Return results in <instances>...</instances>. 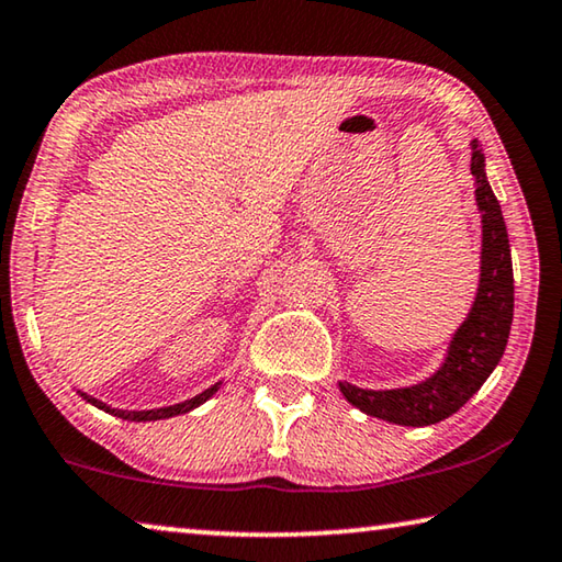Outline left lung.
<instances>
[{
  "label": "left lung",
  "mask_w": 562,
  "mask_h": 562,
  "mask_svg": "<svg viewBox=\"0 0 562 562\" xmlns=\"http://www.w3.org/2000/svg\"><path fill=\"white\" fill-rule=\"evenodd\" d=\"M471 173L475 178V203L483 223V252L479 294L459 331L453 335L443 367L426 382L406 389L372 392L339 384L349 404L384 422L402 426H429L443 422L479 392L503 357L513 322V265L506 223L501 205L483 170L479 140H473Z\"/></svg>",
  "instance_id": "obj_1"
}]
</instances>
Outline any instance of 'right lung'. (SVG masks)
<instances>
[{
	"mask_svg": "<svg viewBox=\"0 0 562 562\" xmlns=\"http://www.w3.org/2000/svg\"><path fill=\"white\" fill-rule=\"evenodd\" d=\"M217 389H221V382L213 384L211 389H205L203 394L188 398V402H183V404H173V406H164V408H150V412H123V408H111V406H106V404L99 402V398H93V396H87V394H81V396L87 398L89 404L103 408V412H109L113 416H121V418H128V422H158V418H170V416L186 414V412H190V408L201 406L203 402H207V398H211L217 392Z\"/></svg>",
	"mask_w": 562,
	"mask_h": 562,
	"instance_id": "obj_1",
	"label": "right lung"
}]
</instances>
